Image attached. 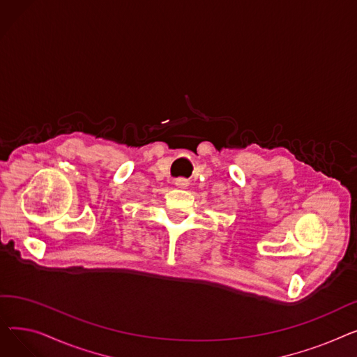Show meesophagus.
Wrapping results in <instances>:
<instances>
[{"instance_id":"obj_1","label":"esophagus","mask_w":357,"mask_h":357,"mask_svg":"<svg viewBox=\"0 0 357 357\" xmlns=\"http://www.w3.org/2000/svg\"><path fill=\"white\" fill-rule=\"evenodd\" d=\"M176 185L181 186V188H183V186L186 185V182H185V179H176Z\"/></svg>"}]
</instances>
